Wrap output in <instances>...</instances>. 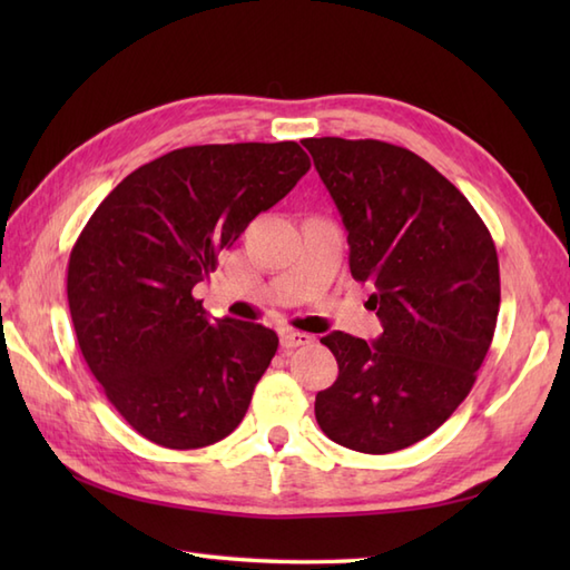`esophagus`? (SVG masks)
<instances>
[{"instance_id":"1","label":"esophagus","mask_w":570,"mask_h":570,"mask_svg":"<svg viewBox=\"0 0 570 570\" xmlns=\"http://www.w3.org/2000/svg\"><path fill=\"white\" fill-rule=\"evenodd\" d=\"M313 343V335L301 333V331H284L282 333V347L284 350H294V347H304Z\"/></svg>"}]
</instances>
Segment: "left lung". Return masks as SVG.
Masks as SVG:
<instances>
[{"label": "left lung", "mask_w": 570, "mask_h": 570, "mask_svg": "<svg viewBox=\"0 0 570 570\" xmlns=\"http://www.w3.org/2000/svg\"><path fill=\"white\" fill-rule=\"evenodd\" d=\"M343 217L350 272L372 282L374 343L321 337L337 380L316 396L331 441L394 453L426 439L475 384L500 311L490 229L451 180L414 151L377 139L301 141Z\"/></svg>", "instance_id": "8db88e82"}]
</instances>
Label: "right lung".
I'll list each match as a JSON object with an SVG mask.
<instances>
[{
  "mask_svg": "<svg viewBox=\"0 0 570 570\" xmlns=\"http://www.w3.org/2000/svg\"><path fill=\"white\" fill-rule=\"evenodd\" d=\"M308 168L296 141L184 147L131 171L82 227L68 262L72 328L144 439L190 451L245 419L278 337L259 323L210 321L193 288Z\"/></svg>",
  "mask_w": 570,
  "mask_h": 570,
  "instance_id": "1",
  "label": "right lung"
}]
</instances>
